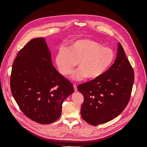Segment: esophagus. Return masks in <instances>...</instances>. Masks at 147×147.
Here are the masks:
<instances>
[{"label":"esophagus","instance_id":"obj_1","mask_svg":"<svg viewBox=\"0 0 147 147\" xmlns=\"http://www.w3.org/2000/svg\"><path fill=\"white\" fill-rule=\"evenodd\" d=\"M73 87H74V91H77V86L76 85V84H73Z\"/></svg>","mask_w":147,"mask_h":147}]
</instances>
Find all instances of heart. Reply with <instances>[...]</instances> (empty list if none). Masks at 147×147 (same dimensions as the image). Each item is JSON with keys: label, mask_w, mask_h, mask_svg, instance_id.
<instances>
[{"label": "heart", "mask_w": 147, "mask_h": 147, "mask_svg": "<svg viewBox=\"0 0 147 147\" xmlns=\"http://www.w3.org/2000/svg\"><path fill=\"white\" fill-rule=\"evenodd\" d=\"M114 58L115 53L111 48L103 47L92 40L80 39L71 42L68 49H60L56 62L63 76L68 75L78 62L79 68L73 72L71 78L82 81L86 77L94 79L100 77L111 65Z\"/></svg>", "instance_id": "obj_1"}]
</instances>
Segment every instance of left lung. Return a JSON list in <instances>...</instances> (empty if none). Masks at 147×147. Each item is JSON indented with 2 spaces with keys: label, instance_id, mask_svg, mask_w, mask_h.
Returning <instances> with one entry per match:
<instances>
[{
  "label": "left lung",
  "instance_id": "1",
  "mask_svg": "<svg viewBox=\"0 0 147 147\" xmlns=\"http://www.w3.org/2000/svg\"><path fill=\"white\" fill-rule=\"evenodd\" d=\"M134 78L133 69L119 42L112 66L100 77L78 86L84 98L81 108L82 119L97 126L118 116L129 102Z\"/></svg>",
  "mask_w": 147,
  "mask_h": 147
}]
</instances>
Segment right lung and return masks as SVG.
<instances>
[{"instance_id":"right-lung-1","label":"right lung","mask_w":147,"mask_h":147,"mask_svg":"<svg viewBox=\"0 0 147 147\" xmlns=\"http://www.w3.org/2000/svg\"><path fill=\"white\" fill-rule=\"evenodd\" d=\"M11 94L22 112L41 124L59 119L72 84L53 67L44 38L30 40L19 52L10 76Z\"/></svg>"}]
</instances>
